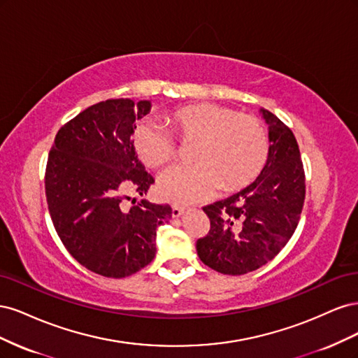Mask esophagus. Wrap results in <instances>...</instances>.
I'll list each match as a JSON object with an SVG mask.
<instances>
[{
  "instance_id": "1",
  "label": "esophagus",
  "mask_w": 358,
  "mask_h": 358,
  "mask_svg": "<svg viewBox=\"0 0 358 358\" xmlns=\"http://www.w3.org/2000/svg\"><path fill=\"white\" fill-rule=\"evenodd\" d=\"M183 212H185V208H182V206H178V204L171 206V216H173V218H179V216Z\"/></svg>"
}]
</instances>
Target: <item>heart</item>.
Returning a JSON list of instances; mask_svg holds the SVG:
<instances>
[{"mask_svg":"<svg viewBox=\"0 0 358 358\" xmlns=\"http://www.w3.org/2000/svg\"><path fill=\"white\" fill-rule=\"evenodd\" d=\"M167 124L182 145H192L189 167H173L158 180L161 199L188 204L252 183L268 158V136L262 119L216 103L178 107ZM138 159L149 169H161L178 157V145L154 122L138 124L133 133Z\"/></svg>","mask_w":358,"mask_h":358,"instance_id":"b5f03b06","label":"heart"}]
</instances>
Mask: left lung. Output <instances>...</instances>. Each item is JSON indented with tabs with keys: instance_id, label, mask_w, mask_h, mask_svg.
I'll return each instance as SVG.
<instances>
[{
	"instance_id": "obj_1",
	"label": "left lung",
	"mask_w": 358,
	"mask_h": 358,
	"mask_svg": "<svg viewBox=\"0 0 358 358\" xmlns=\"http://www.w3.org/2000/svg\"><path fill=\"white\" fill-rule=\"evenodd\" d=\"M268 125V158L251 185L204 206L209 233L197 241L201 262L224 275H245L273 259L291 239L305 203V170L297 140L278 116Z\"/></svg>"
}]
</instances>
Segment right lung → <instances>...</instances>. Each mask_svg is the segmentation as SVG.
I'll return each instance as SVG.
<instances>
[{
    "mask_svg": "<svg viewBox=\"0 0 358 358\" xmlns=\"http://www.w3.org/2000/svg\"><path fill=\"white\" fill-rule=\"evenodd\" d=\"M149 110L148 100L96 103L59 128L49 152L45 188L53 227L74 259L106 278L129 276L152 262L157 229L171 218L169 204L124 206L128 194L143 196L154 183L131 138Z\"/></svg>",
    "mask_w": 358,
    "mask_h": 358,
    "instance_id": "obj_1",
    "label": "right lung"
}]
</instances>
